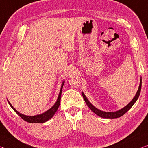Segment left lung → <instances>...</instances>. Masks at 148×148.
Listing matches in <instances>:
<instances>
[{
	"instance_id": "obj_1",
	"label": "left lung",
	"mask_w": 148,
	"mask_h": 148,
	"mask_svg": "<svg viewBox=\"0 0 148 148\" xmlns=\"http://www.w3.org/2000/svg\"><path fill=\"white\" fill-rule=\"evenodd\" d=\"M141 88H142V79L140 80V86H139L137 93H136L135 97L133 98V100H132L131 102L126 106L123 108L122 109H121L120 110H118V111L117 112H106L101 111V110L97 109L96 108L94 107V106L92 105L89 101H88V100L86 98V96L84 95V94L83 92H82V96L84 99V101L86 102V104L88 105V106L89 107L90 109H91L92 111L94 113H95L96 115H98L100 117H102V118H110V119L117 118H119V117H121L122 116H123V114L126 113V112L132 107V106L135 103L136 100H137L138 98H139V96H140Z\"/></svg>"
}]
</instances>
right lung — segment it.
<instances>
[{"label":"right lung","mask_w":148,"mask_h":148,"mask_svg":"<svg viewBox=\"0 0 148 148\" xmlns=\"http://www.w3.org/2000/svg\"><path fill=\"white\" fill-rule=\"evenodd\" d=\"M64 82L62 84V86H61V89L60 91V93H59V95L58 97V100H57L55 104L51 108L49 109L48 111H46L45 113L40 114V115H37V116H25L23 115L21 113H19L17 110L14 108L11 103L10 102L9 104L12 108L14 110V112L18 115L21 118H23L24 120L26 121V122H29V123H44L48 121V120H50L52 117L54 115V114L56 113V112L58 110L59 106H60V99H61V94H62V88H63V85H64Z\"/></svg>","instance_id":"obj_1"}]
</instances>
